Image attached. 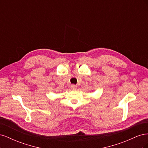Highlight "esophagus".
I'll use <instances>...</instances> for the list:
<instances>
[{
    "instance_id": "34e87169",
    "label": "esophagus",
    "mask_w": 148,
    "mask_h": 148,
    "mask_svg": "<svg viewBox=\"0 0 148 148\" xmlns=\"http://www.w3.org/2000/svg\"><path fill=\"white\" fill-rule=\"evenodd\" d=\"M71 88L72 89H76L77 88V85H75V84H71Z\"/></svg>"
}]
</instances>
